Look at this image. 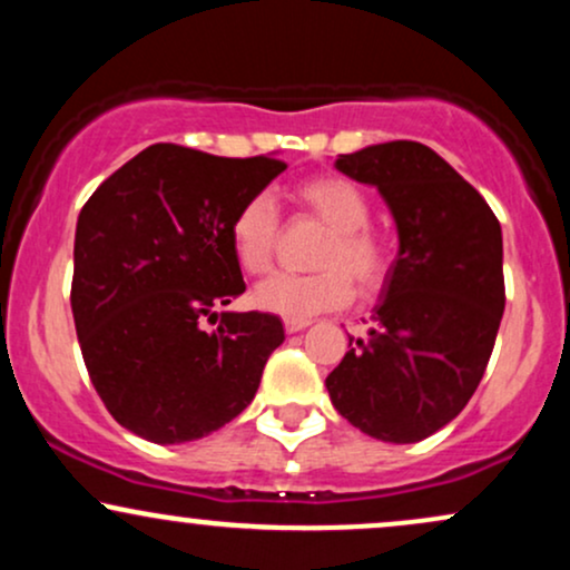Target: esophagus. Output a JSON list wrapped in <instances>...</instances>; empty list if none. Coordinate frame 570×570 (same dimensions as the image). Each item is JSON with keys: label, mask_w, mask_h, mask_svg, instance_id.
<instances>
[{"label": "esophagus", "mask_w": 570, "mask_h": 570, "mask_svg": "<svg viewBox=\"0 0 570 570\" xmlns=\"http://www.w3.org/2000/svg\"><path fill=\"white\" fill-rule=\"evenodd\" d=\"M307 324H311V322H303V318H286V322H284L286 332H289V335H294V332H303Z\"/></svg>", "instance_id": "obj_1"}]
</instances>
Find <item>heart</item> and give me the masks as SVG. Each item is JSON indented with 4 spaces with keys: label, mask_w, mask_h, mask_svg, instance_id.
Returning <instances> with one entry per match:
<instances>
[{
    "label": "heart",
    "mask_w": 570,
    "mask_h": 570,
    "mask_svg": "<svg viewBox=\"0 0 570 570\" xmlns=\"http://www.w3.org/2000/svg\"><path fill=\"white\" fill-rule=\"evenodd\" d=\"M303 212L330 227L305 276L278 273L254 292V303L284 318H307L337 311L353 299L352 281L362 294H375L391 271V248L381 233L367 225L370 200L351 179L313 176L292 189ZM278 238V212L267 195H252L230 219V248L235 263L248 276H263L273 267Z\"/></svg>",
    "instance_id": "b5f03b06"
}]
</instances>
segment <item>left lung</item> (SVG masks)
Masks as SVG:
<instances>
[{
    "label": "left lung",
    "instance_id": "1",
    "mask_svg": "<svg viewBox=\"0 0 570 570\" xmlns=\"http://www.w3.org/2000/svg\"><path fill=\"white\" fill-rule=\"evenodd\" d=\"M377 187L399 233L370 337L326 377L332 404L375 440L410 444L448 426L485 375L503 316L501 225L476 189L417 141L340 155Z\"/></svg>",
    "mask_w": 570,
    "mask_h": 570
}]
</instances>
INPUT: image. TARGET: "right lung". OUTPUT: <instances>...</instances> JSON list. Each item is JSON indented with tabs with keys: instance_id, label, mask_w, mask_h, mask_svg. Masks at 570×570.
<instances>
[{
	"instance_id": "add662e5",
	"label": "right lung",
	"mask_w": 570,
	"mask_h": 570,
	"mask_svg": "<svg viewBox=\"0 0 570 570\" xmlns=\"http://www.w3.org/2000/svg\"><path fill=\"white\" fill-rule=\"evenodd\" d=\"M284 168L267 155L153 144L82 206L71 278L80 351L109 415L141 440H200L257 394L284 324L217 307L246 292L233 214Z\"/></svg>"
}]
</instances>
